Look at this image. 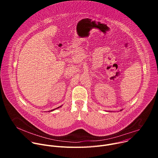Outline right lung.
<instances>
[{"label": "right lung", "mask_w": 158, "mask_h": 158, "mask_svg": "<svg viewBox=\"0 0 158 158\" xmlns=\"http://www.w3.org/2000/svg\"><path fill=\"white\" fill-rule=\"evenodd\" d=\"M59 107H58L57 108H59ZM56 109H57V108H56ZM54 110V109H53V110Z\"/></svg>", "instance_id": "right-lung-1"}]
</instances>
